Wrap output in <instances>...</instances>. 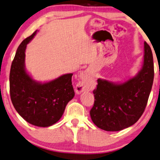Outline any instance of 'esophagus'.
I'll return each instance as SVG.
<instances>
[{
    "instance_id": "1",
    "label": "esophagus",
    "mask_w": 160,
    "mask_h": 160,
    "mask_svg": "<svg viewBox=\"0 0 160 160\" xmlns=\"http://www.w3.org/2000/svg\"><path fill=\"white\" fill-rule=\"evenodd\" d=\"M90 76V72L89 71L86 70L82 71V73H80L79 75V77L81 79L82 81H87L89 79ZM85 90V88L84 87V84H82V83H78V84L76 85V92L77 94H81L82 92H83Z\"/></svg>"
}]
</instances>
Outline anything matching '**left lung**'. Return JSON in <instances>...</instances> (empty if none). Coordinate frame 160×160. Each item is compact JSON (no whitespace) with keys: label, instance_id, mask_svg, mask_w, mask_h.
<instances>
[{"label":"left lung","instance_id":"obj_1","mask_svg":"<svg viewBox=\"0 0 160 160\" xmlns=\"http://www.w3.org/2000/svg\"><path fill=\"white\" fill-rule=\"evenodd\" d=\"M143 51L142 67L135 76L120 83L97 79L90 116L98 128L121 131L133 125L142 115L154 80L153 55L146 42Z\"/></svg>","mask_w":160,"mask_h":160}]
</instances>
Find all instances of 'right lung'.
<instances>
[{"mask_svg": "<svg viewBox=\"0 0 160 160\" xmlns=\"http://www.w3.org/2000/svg\"><path fill=\"white\" fill-rule=\"evenodd\" d=\"M37 32L23 40L16 52L9 76L10 95L13 107L27 122L36 126L49 127L61 119L67 104L74 97L73 73L42 83L27 73L25 52Z\"/></svg>", "mask_w": 160, "mask_h": 160, "instance_id": "1", "label": "right lung"}]
</instances>
